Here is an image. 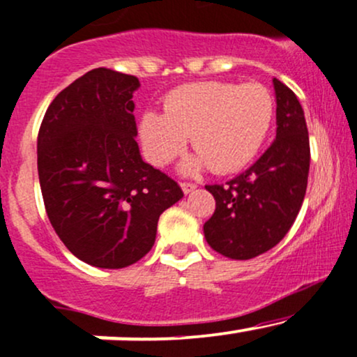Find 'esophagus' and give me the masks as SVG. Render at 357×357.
Returning a JSON list of instances; mask_svg holds the SVG:
<instances>
[{"label":"esophagus","instance_id":"obj_1","mask_svg":"<svg viewBox=\"0 0 357 357\" xmlns=\"http://www.w3.org/2000/svg\"><path fill=\"white\" fill-rule=\"evenodd\" d=\"M181 188H183V191H185V195H188V193H191V191L195 190V188H197V185H195V183H181Z\"/></svg>","mask_w":357,"mask_h":357}]
</instances>
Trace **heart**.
<instances>
[{"label":"heart","mask_w":357,"mask_h":357,"mask_svg":"<svg viewBox=\"0 0 357 357\" xmlns=\"http://www.w3.org/2000/svg\"><path fill=\"white\" fill-rule=\"evenodd\" d=\"M273 115V95L259 83H193L172 89L164 100V113H144L140 139L147 158L164 166L185 151L186 137H191L198 158L186 169L208 164L211 171L225 174L254 159Z\"/></svg>","instance_id":"b5f03b06"}]
</instances>
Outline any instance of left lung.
<instances>
[{"instance_id": "left-lung-1", "label": "left lung", "mask_w": 357, "mask_h": 357, "mask_svg": "<svg viewBox=\"0 0 357 357\" xmlns=\"http://www.w3.org/2000/svg\"><path fill=\"white\" fill-rule=\"evenodd\" d=\"M276 140L248 171L225 185H206L215 211L203 225L210 248L230 259H252L273 249L291 229L303 203L310 140L298 98L273 79Z\"/></svg>"}]
</instances>
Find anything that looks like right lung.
I'll list each match as a JSON object with an SVG mask.
<instances>
[{
	"label": "right lung",
	"instance_id": "add662e5",
	"mask_svg": "<svg viewBox=\"0 0 357 357\" xmlns=\"http://www.w3.org/2000/svg\"><path fill=\"white\" fill-rule=\"evenodd\" d=\"M135 76L98 68L47 108L37 167L47 217L77 259L105 269L152 249L160 213L183 198L174 179L140 158Z\"/></svg>",
	"mask_w": 357,
	"mask_h": 357
}]
</instances>
